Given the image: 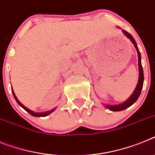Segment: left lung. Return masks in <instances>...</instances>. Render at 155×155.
Here are the masks:
<instances>
[{"mask_svg":"<svg viewBox=\"0 0 155 155\" xmlns=\"http://www.w3.org/2000/svg\"><path fill=\"white\" fill-rule=\"evenodd\" d=\"M122 32L124 34L126 37L128 38L130 41H132V43L133 44L135 48H136V51H137L138 53V65H139V80H138L137 85H136V88H135V91H133V93L131 94L128 99L126 100L125 102H124L123 103L119 104V105H104L105 107L108 110H111V111H121V110H124L127 108H128L129 106H131L132 104H134L136 102V100L138 99V97H140V93H141L142 88H143V68H142L141 64V55H140V53L139 51V49H138V46L136 45V42L135 41V39L133 38L131 35H130L128 32H127L124 30H122Z\"/></svg>","mask_w":155,"mask_h":155,"instance_id":"8db88e82","label":"left lung"}]
</instances>
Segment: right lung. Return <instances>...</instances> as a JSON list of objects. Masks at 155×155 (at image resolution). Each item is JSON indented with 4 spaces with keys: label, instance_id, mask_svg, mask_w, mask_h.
Returning a JSON list of instances; mask_svg holds the SVG:
<instances>
[{
    "label": "right lung",
    "instance_id": "right-lung-1",
    "mask_svg": "<svg viewBox=\"0 0 155 155\" xmlns=\"http://www.w3.org/2000/svg\"><path fill=\"white\" fill-rule=\"evenodd\" d=\"M12 94H13V96H14V97H15V101H16V102H17V103L19 104V106H21L22 108H23V109H24V110H25L26 111L28 112V113H29V114H31V115L34 116V117H45V116H48V115H49V114H51V113H53V112L56 110V108H55V109H53V110H49V111L43 112V113H36V112H34V111H32V110H29V109L26 107V106H23V104H22L21 102H19V100H18L17 97H16V96H15V93H14L13 90H12Z\"/></svg>",
    "mask_w": 155,
    "mask_h": 155
}]
</instances>
